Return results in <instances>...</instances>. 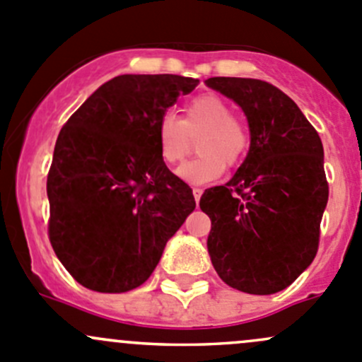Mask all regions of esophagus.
<instances>
[{"mask_svg":"<svg viewBox=\"0 0 362 362\" xmlns=\"http://www.w3.org/2000/svg\"><path fill=\"white\" fill-rule=\"evenodd\" d=\"M193 197H195V202H199L202 197V188H193Z\"/></svg>","mask_w":362,"mask_h":362,"instance_id":"1","label":"esophagus"}]
</instances>
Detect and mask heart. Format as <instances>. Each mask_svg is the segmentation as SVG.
<instances>
[{
  "label": "heart",
  "mask_w": 362,
  "mask_h": 362,
  "mask_svg": "<svg viewBox=\"0 0 362 362\" xmlns=\"http://www.w3.org/2000/svg\"><path fill=\"white\" fill-rule=\"evenodd\" d=\"M197 141L199 156L180 167L177 174L192 185L218 180L225 167H235L246 158L252 144L250 127L232 114L227 100L218 95H199L189 100L181 121L165 114L156 127V146L167 165H176L192 153Z\"/></svg>",
  "instance_id": "obj_1"
}]
</instances>
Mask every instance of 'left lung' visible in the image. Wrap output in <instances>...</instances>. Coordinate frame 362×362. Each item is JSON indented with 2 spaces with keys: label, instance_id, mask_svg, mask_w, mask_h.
Segmentation results:
<instances>
[{
  "label": "left lung",
  "instance_id": "1",
  "mask_svg": "<svg viewBox=\"0 0 362 362\" xmlns=\"http://www.w3.org/2000/svg\"><path fill=\"white\" fill-rule=\"evenodd\" d=\"M248 117L252 144L225 186L200 197L218 276L235 291L267 296L287 288L313 262L329 199L324 148L294 100L259 78L211 77Z\"/></svg>",
  "mask_w": 362,
  "mask_h": 362
}]
</instances>
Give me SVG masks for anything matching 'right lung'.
I'll return each instance as SVG.
<instances>
[{
    "instance_id": "obj_1",
    "label": "right lung",
    "mask_w": 362,
    "mask_h": 362,
    "mask_svg": "<svg viewBox=\"0 0 362 362\" xmlns=\"http://www.w3.org/2000/svg\"><path fill=\"white\" fill-rule=\"evenodd\" d=\"M197 84L170 74L117 75L61 128L47 176L49 241L82 287H141L195 209L192 188L160 156L156 127Z\"/></svg>"
}]
</instances>
